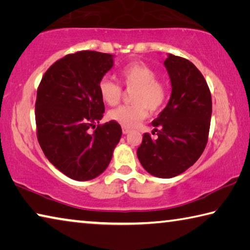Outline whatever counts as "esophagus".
<instances>
[{"label": "esophagus", "instance_id": "obj_1", "mask_svg": "<svg viewBox=\"0 0 250 250\" xmlns=\"http://www.w3.org/2000/svg\"><path fill=\"white\" fill-rule=\"evenodd\" d=\"M122 130H123V134H128L130 132V129L128 127H125V126H123Z\"/></svg>", "mask_w": 250, "mask_h": 250}]
</instances>
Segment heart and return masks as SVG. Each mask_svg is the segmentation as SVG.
I'll return each mask as SVG.
<instances>
[{
    "label": "heart",
    "mask_w": 250,
    "mask_h": 250,
    "mask_svg": "<svg viewBox=\"0 0 250 250\" xmlns=\"http://www.w3.org/2000/svg\"><path fill=\"white\" fill-rule=\"evenodd\" d=\"M123 85L135 88L132 94L134 104L122 105L108 113L110 120L125 127H134L150 112H157L165 104L167 87L157 80L154 68L142 62H134L121 68ZM98 92L106 104L115 106L122 98V86L109 77H103L98 83Z\"/></svg>",
    "instance_id": "b5f03b06"
}]
</instances>
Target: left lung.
<instances>
[{
	"instance_id": "left-lung-1",
	"label": "left lung",
	"mask_w": 250,
	"mask_h": 250,
	"mask_svg": "<svg viewBox=\"0 0 250 250\" xmlns=\"http://www.w3.org/2000/svg\"><path fill=\"white\" fill-rule=\"evenodd\" d=\"M164 64L171 83L170 100L152 123L157 138L143 135L137 157L149 174L171 178L193 166L205 149L211 95L206 80L190 61L169 54Z\"/></svg>"
}]
</instances>
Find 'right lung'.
Wrapping results in <instances>:
<instances>
[{
    "instance_id": "obj_1",
    "label": "right lung",
    "mask_w": 250,
    "mask_h": 250,
    "mask_svg": "<svg viewBox=\"0 0 250 250\" xmlns=\"http://www.w3.org/2000/svg\"><path fill=\"white\" fill-rule=\"evenodd\" d=\"M112 66L113 55L80 51L51 65L39 85L35 122L40 146L57 169L75 181L103 173L121 140L118 123L100 124L105 106L98 83Z\"/></svg>"
}]
</instances>
